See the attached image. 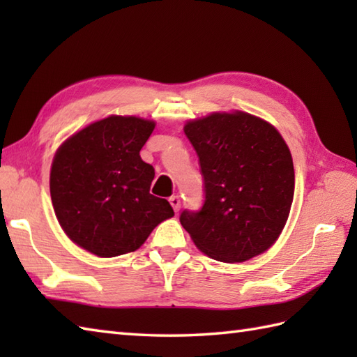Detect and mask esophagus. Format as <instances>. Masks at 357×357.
Returning a JSON list of instances; mask_svg holds the SVG:
<instances>
[{
  "label": "esophagus",
  "instance_id": "1",
  "mask_svg": "<svg viewBox=\"0 0 357 357\" xmlns=\"http://www.w3.org/2000/svg\"><path fill=\"white\" fill-rule=\"evenodd\" d=\"M169 202L172 204V207H173V210H174V213H178L179 211V208H181V198L178 195H173V196H170L169 198Z\"/></svg>",
  "mask_w": 357,
  "mask_h": 357
}]
</instances>
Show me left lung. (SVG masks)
Here are the masks:
<instances>
[{"label": "left lung", "mask_w": 357, "mask_h": 357, "mask_svg": "<svg viewBox=\"0 0 357 357\" xmlns=\"http://www.w3.org/2000/svg\"><path fill=\"white\" fill-rule=\"evenodd\" d=\"M199 158L204 204L179 221L202 253L244 262L282 231L294 195L290 149L275 127L250 113H211L184 127Z\"/></svg>", "instance_id": "1"}]
</instances>
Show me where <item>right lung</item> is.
<instances>
[{
	"mask_svg": "<svg viewBox=\"0 0 357 357\" xmlns=\"http://www.w3.org/2000/svg\"><path fill=\"white\" fill-rule=\"evenodd\" d=\"M153 128V121L112 115L58 149L50 170L53 210L81 248L100 257L135 252L174 215L169 201L150 193L155 169L139 156Z\"/></svg>",
	"mask_w": 357,
	"mask_h": 357,
	"instance_id": "add662e5",
	"label": "right lung"
}]
</instances>
